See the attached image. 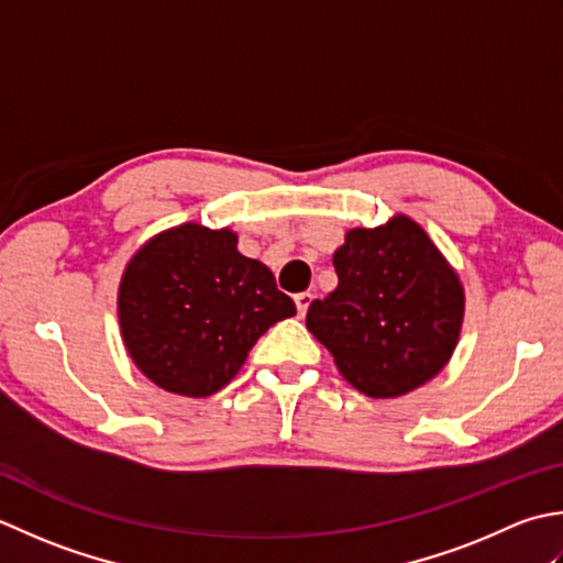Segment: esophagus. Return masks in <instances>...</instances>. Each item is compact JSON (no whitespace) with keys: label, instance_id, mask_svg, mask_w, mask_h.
<instances>
[{"label":"esophagus","instance_id":"obj_1","mask_svg":"<svg viewBox=\"0 0 563 563\" xmlns=\"http://www.w3.org/2000/svg\"><path fill=\"white\" fill-rule=\"evenodd\" d=\"M294 301H296V308H298V316H303L308 311V306H311V301H313V294L301 291V294L294 296Z\"/></svg>","mask_w":563,"mask_h":563}]
</instances>
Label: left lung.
<instances>
[{"label": "left lung", "instance_id": "8db88e82", "mask_svg": "<svg viewBox=\"0 0 563 563\" xmlns=\"http://www.w3.org/2000/svg\"><path fill=\"white\" fill-rule=\"evenodd\" d=\"M332 265L338 289L308 306L306 328L340 374L372 398L430 382L454 352L464 289L428 233L406 216L354 228Z\"/></svg>", "mask_w": 563, "mask_h": 563}]
</instances>
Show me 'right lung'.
Instances as JSON below:
<instances>
[{
  "instance_id": "add662e5",
  "label": "right lung",
  "mask_w": 563,
  "mask_h": 563,
  "mask_svg": "<svg viewBox=\"0 0 563 563\" xmlns=\"http://www.w3.org/2000/svg\"><path fill=\"white\" fill-rule=\"evenodd\" d=\"M296 313L274 274L238 252V235L185 223L135 252L119 289L121 335L153 384L211 396L252 345Z\"/></svg>"
}]
</instances>
